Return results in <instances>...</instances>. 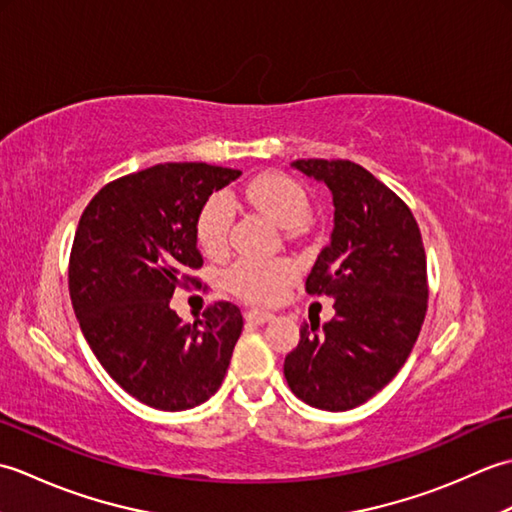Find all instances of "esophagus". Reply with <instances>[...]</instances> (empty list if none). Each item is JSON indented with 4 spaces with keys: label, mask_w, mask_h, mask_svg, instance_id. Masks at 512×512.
I'll return each mask as SVG.
<instances>
[{
    "label": "esophagus",
    "mask_w": 512,
    "mask_h": 512,
    "mask_svg": "<svg viewBox=\"0 0 512 512\" xmlns=\"http://www.w3.org/2000/svg\"><path fill=\"white\" fill-rule=\"evenodd\" d=\"M244 317H246V321H248V323L264 325V323H268L270 319H273V314H270V312H264V310H257V308H253V310H246V312H244Z\"/></svg>",
    "instance_id": "obj_1"
}]
</instances>
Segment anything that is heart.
<instances>
[{
    "mask_svg": "<svg viewBox=\"0 0 512 512\" xmlns=\"http://www.w3.org/2000/svg\"><path fill=\"white\" fill-rule=\"evenodd\" d=\"M242 198L284 228H299L310 215L306 189L284 173H262L253 178L242 189ZM233 217L235 204L226 193H215L204 202L195 222V237L206 255L215 257L224 253ZM292 275L295 266L288 259L242 257L226 273V284L239 297L268 303L281 295Z\"/></svg>",
    "mask_w": 512,
    "mask_h": 512,
    "instance_id": "obj_1",
    "label": "heart"
}]
</instances>
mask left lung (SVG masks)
Here are the masks:
<instances>
[{"label":"left lung","instance_id":"1","mask_svg":"<svg viewBox=\"0 0 512 512\" xmlns=\"http://www.w3.org/2000/svg\"><path fill=\"white\" fill-rule=\"evenodd\" d=\"M332 193L330 244L306 279L334 299V319L306 323L286 356L292 394L347 411L378 394L409 358L427 312V257L416 217L398 195L350 160H295Z\"/></svg>","mask_w":512,"mask_h":512}]
</instances>
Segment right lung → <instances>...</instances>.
I'll list each match as a JSON object with an SVG mask.
<instances>
[{
    "label": "right lung",
    "mask_w": 512,
    "mask_h": 512,
    "mask_svg": "<svg viewBox=\"0 0 512 512\" xmlns=\"http://www.w3.org/2000/svg\"><path fill=\"white\" fill-rule=\"evenodd\" d=\"M242 171L165 162L94 195L76 228L70 299L94 356L129 396L160 411L198 407L220 389L244 319L220 301L184 323L169 308L198 286L195 222L213 191Z\"/></svg>",
    "instance_id": "obj_1"
}]
</instances>
